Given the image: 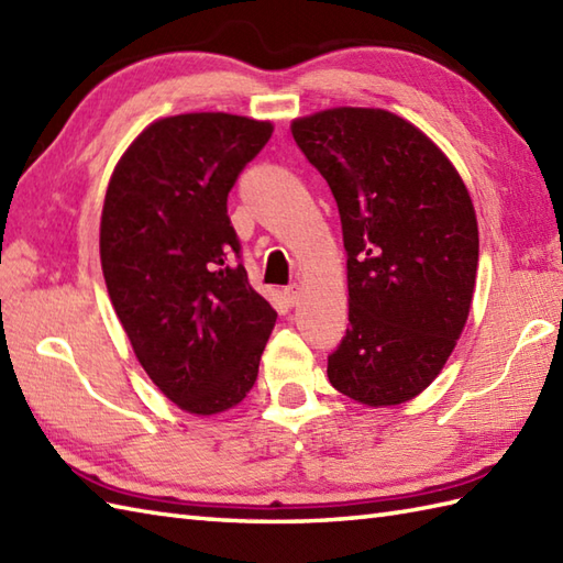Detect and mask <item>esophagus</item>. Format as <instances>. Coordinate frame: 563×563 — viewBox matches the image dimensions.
Masks as SVG:
<instances>
[{
	"mask_svg": "<svg viewBox=\"0 0 563 563\" xmlns=\"http://www.w3.org/2000/svg\"><path fill=\"white\" fill-rule=\"evenodd\" d=\"M300 297H302V288L297 283H292V285H288V288H285V300L290 302V307L300 302Z\"/></svg>",
	"mask_w": 563,
	"mask_h": 563,
	"instance_id": "obj_1",
	"label": "esophagus"
}]
</instances>
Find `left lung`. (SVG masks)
I'll return each instance as SVG.
<instances>
[{"label":"left lung","mask_w":563,"mask_h":563,"mask_svg":"<svg viewBox=\"0 0 563 563\" xmlns=\"http://www.w3.org/2000/svg\"><path fill=\"white\" fill-rule=\"evenodd\" d=\"M292 137L336 198L349 321L327 375L365 406L418 397L462 336L479 227L460 172L423 130L385 109L295 118Z\"/></svg>","instance_id":"obj_1"}]
</instances>
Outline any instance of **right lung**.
Instances as JSON below:
<instances>
[{
    "label": "right lung",
    "mask_w": 563,
    "mask_h": 563,
    "mask_svg": "<svg viewBox=\"0 0 563 563\" xmlns=\"http://www.w3.org/2000/svg\"><path fill=\"white\" fill-rule=\"evenodd\" d=\"M273 135L232 113L159 118L106 188L101 268L135 357L178 409L214 416L254 387L275 309L251 288L227 196Z\"/></svg>",
    "instance_id": "right-lung-1"
}]
</instances>
